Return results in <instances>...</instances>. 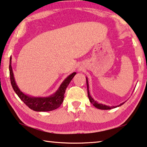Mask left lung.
<instances>
[{"instance_id": "8db88e82", "label": "left lung", "mask_w": 147, "mask_h": 147, "mask_svg": "<svg viewBox=\"0 0 147 147\" xmlns=\"http://www.w3.org/2000/svg\"><path fill=\"white\" fill-rule=\"evenodd\" d=\"M86 79V85H87V90H88V99L90 100V101L92 104H93L94 106L97 108V109H101V110H110V109H114V108H116L117 107H119V106H121L122 105H123L125 103L124 102H122L121 104H120L119 105H118V106H115V107H109V106H107V105H102L101 103H98L97 101H95V100L92 98L91 97L90 95V92H89V85H88V79Z\"/></svg>"}]
</instances>
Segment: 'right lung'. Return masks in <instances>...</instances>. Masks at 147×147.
<instances>
[{"mask_svg":"<svg viewBox=\"0 0 147 147\" xmlns=\"http://www.w3.org/2000/svg\"><path fill=\"white\" fill-rule=\"evenodd\" d=\"M9 69L11 84L15 92L30 109L37 112L51 111V110H55L60 107L62 102H63L64 94L65 93L66 89L70 83L71 79L76 74V72H74L68 77H67L54 94L46 97H36L24 94L18 88L17 84L15 83L13 72L12 70L11 57H10L9 59Z\"/></svg>","mask_w":147,"mask_h":147,"instance_id":"obj_1","label":"right lung"}]
</instances>
